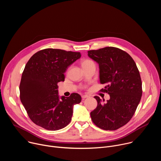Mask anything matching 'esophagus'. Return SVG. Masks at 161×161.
<instances>
[{
	"label": "esophagus",
	"instance_id": "obj_1",
	"mask_svg": "<svg viewBox=\"0 0 161 161\" xmlns=\"http://www.w3.org/2000/svg\"><path fill=\"white\" fill-rule=\"evenodd\" d=\"M87 97H88V96H87V95H83L82 96V99H86Z\"/></svg>",
	"mask_w": 161,
	"mask_h": 161
}]
</instances>
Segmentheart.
I'll use <instances>...</instances> for the list:
<instances>
[{"label":"heart","instance_id":"b5f03b06","mask_svg":"<svg viewBox=\"0 0 161 161\" xmlns=\"http://www.w3.org/2000/svg\"><path fill=\"white\" fill-rule=\"evenodd\" d=\"M92 63H94L93 61H92V60H88V59H86V60H84L82 61L81 65H82V66H83V65H88V64H92Z\"/></svg>","mask_w":161,"mask_h":161}]
</instances>
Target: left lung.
Returning a JSON list of instances; mask_svg holds the SVG:
<instances>
[{
  "instance_id": "1",
  "label": "left lung",
  "mask_w": 161,
  "mask_h": 161,
  "mask_svg": "<svg viewBox=\"0 0 161 161\" xmlns=\"http://www.w3.org/2000/svg\"><path fill=\"white\" fill-rule=\"evenodd\" d=\"M88 56L99 64L100 83L107 85L101 90L110 97L104 104L94 97L97 106L90 113L91 119L102 129H118L129 122L140 102L142 82L138 69L127 53L117 48L90 50Z\"/></svg>"
}]
</instances>
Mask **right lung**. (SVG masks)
<instances>
[{"mask_svg":"<svg viewBox=\"0 0 161 161\" xmlns=\"http://www.w3.org/2000/svg\"><path fill=\"white\" fill-rule=\"evenodd\" d=\"M81 57L80 52L47 48L36 53L27 63L19 85L20 100L31 120L50 130L67 126L80 95L60 97L57 83L64 81L67 68Z\"/></svg>","mask_w":161,"mask_h":161,"instance_id":"add662e5","label":"right lung"}]
</instances>
